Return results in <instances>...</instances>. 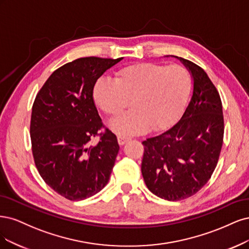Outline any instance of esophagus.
<instances>
[{
  "instance_id": "obj_1",
  "label": "esophagus",
  "mask_w": 249,
  "mask_h": 249,
  "mask_svg": "<svg viewBox=\"0 0 249 249\" xmlns=\"http://www.w3.org/2000/svg\"><path fill=\"white\" fill-rule=\"evenodd\" d=\"M118 142L119 145H124L125 142H127L128 141H130L131 139L128 138V136H124V135H118Z\"/></svg>"
}]
</instances>
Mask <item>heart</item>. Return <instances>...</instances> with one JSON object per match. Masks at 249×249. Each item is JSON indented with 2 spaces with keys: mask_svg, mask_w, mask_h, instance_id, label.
<instances>
[{
  "mask_svg": "<svg viewBox=\"0 0 249 249\" xmlns=\"http://www.w3.org/2000/svg\"><path fill=\"white\" fill-rule=\"evenodd\" d=\"M190 90V76L180 65L138 63L119 69L114 82L98 78L93 88L95 103L108 117H117L129 106L131 110L109 123L118 134L131 135L161 129L177 118Z\"/></svg>",
  "mask_w": 249,
  "mask_h": 249,
  "instance_id": "obj_1",
  "label": "heart"
}]
</instances>
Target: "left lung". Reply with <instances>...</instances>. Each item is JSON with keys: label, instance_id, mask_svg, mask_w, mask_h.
Listing matches in <instances>:
<instances>
[{"label": "left lung", "instance_id": "left-lung-1", "mask_svg": "<svg viewBox=\"0 0 249 249\" xmlns=\"http://www.w3.org/2000/svg\"><path fill=\"white\" fill-rule=\"evenodd\" d=\"M178 59L194 78L191 99L173 127L142 142V174L147 187L172 202L196 195L209 181L218 162L224 131L217 89L203 68Z\"/></svg>", "mask_w": 249, "mask_h": 249}]
</instances>
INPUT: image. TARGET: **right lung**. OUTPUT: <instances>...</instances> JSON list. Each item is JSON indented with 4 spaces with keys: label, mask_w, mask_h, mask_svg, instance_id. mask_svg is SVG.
<instances>
[{
    "label": "right lung",
    "mask_w": 249,
    "mask_h": 249,
    "mask_svg": "<svg viewBox=\"0 0 249 249\" xmlns=\"http://www.w3.org/2000/svg\"><path fill=\"white\" fill-rule=\"evenodd\" d=\"M122 59L87 57L69 62L53 71L36 95L30 125L35 165L47 185L67 199L90 197L109 180L119 145L98 115L93 88ZM94 136L100 142L91 146Z\"/></svg>",
    "instance_id": "right-lung-1"
}]
</instances>
